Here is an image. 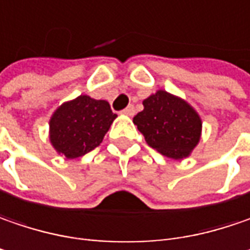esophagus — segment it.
<instances>
[{"instance_id":"esophagus-1","label":"esophagus","mask_w":250,"mask_h":250,"mask_svg":"<svg viewBox=\"0 0 250 250\" xmlns=\"http://www.w3.org/2000/svg\"><path fill=\"white\" fill-rule=\"evenodd\" d=\"M122 113H123V114H127V116H134V113H136V110H134V106H133V104L127 106Z\"/></svg>"}]
</instances>
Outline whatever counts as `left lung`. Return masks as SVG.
I'll return each mask as SVG.
<instances>
[{
  "label": "left lung",
  "instance_id": "8db88e82",
  "mask_svg": "<svg viewBox=\"0 0 250 250\" xmlns=\"http://www.w3.org/2000/svg\"><path fill=\"white\" fill-rule=\"evenodd\" d=\"M143 106L144 110L134 116L133 123L147 144L174 160L191 154L202 130L201 117L194 107L166 90L147 97Z\"/></svg>",
  "mask_w": 250,
  "mask_h": 250
}]
</instances>
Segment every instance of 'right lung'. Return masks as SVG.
I'll return each mask as SVG.
<instances>
[{
    "mask_svg": "<svg viewBox=\"0 0 250 250\" xmlns=\"http://www.w3.org/2000/svg\"><path fill=\"white\" fill-rule=\"evenodd\" d=\"M116 117L106 100L82 95L52 114L49 140L59 154L78 158L100 146Z\"/></svg>",
    "mask_w": 250,
    "mask_h": 250,
    "instance_id": "right-lung-1",
    "label": "right lung"
}]
</instances>
